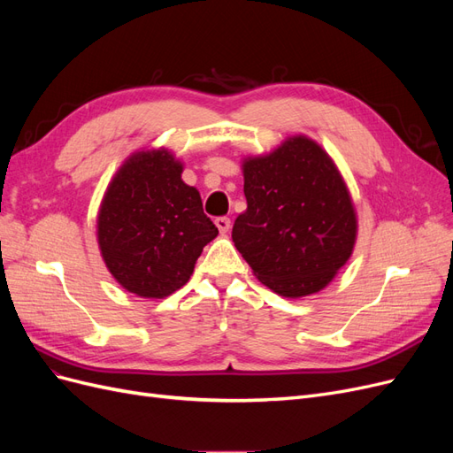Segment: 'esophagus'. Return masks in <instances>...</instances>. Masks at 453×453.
Instances as JSON below:
<instances>
[{"mask_svg": "<svg viewBox=\"0 0 453 453\" xmlns=\"http://www.w3.org/2000/svg\"><path fill=\"white\" fill-rule=\"evenodd\" d=\"M215 225H217V228H219V232H221V234H226L228 228H230V219L228 217H217Z\"/></svg>", "mask_w": 453, "mask_h": 453, "instance_id": "1", "label": "esophagus"}]
</instances>
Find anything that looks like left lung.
<instances>
[{
  "mask_svg": "<svg viewBox=\"0 0 453 453\" xmlns=\"http://www.w3.org/2000/svg\"><path fill=\"white\" fill-rule=\"evenodd\" d=\"M248 210L232 242L268 289L287 298L318 293L348 263L357 238L349 190L333 158L306 135L242 164Z\"/></svg>",
  "mask_w": 453,
  "mask_h": 453,
  "instance_id": "left-lung-1",
  "label": "left lung"
}]
</instances>
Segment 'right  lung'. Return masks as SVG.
I'll list each match as a JSON object with an SVG mask.
<instances>
[{"label": "right lung", "instance_id": "right-lung-1", "mask_svg": "<svg viewBox=\"0 0 453 453\" xmlns=\"http://www.w3.org/2000/svg\"><path fill=\"white\" fill-rule=\"evenodd\" d=\"M166 149L134 153L109 183L98 213V245L111 276L143 298L172 295L193 276L219 230L200 193Z\"/></svg>", "mask_w": 453, "mask_h": 453}]
</instances>
